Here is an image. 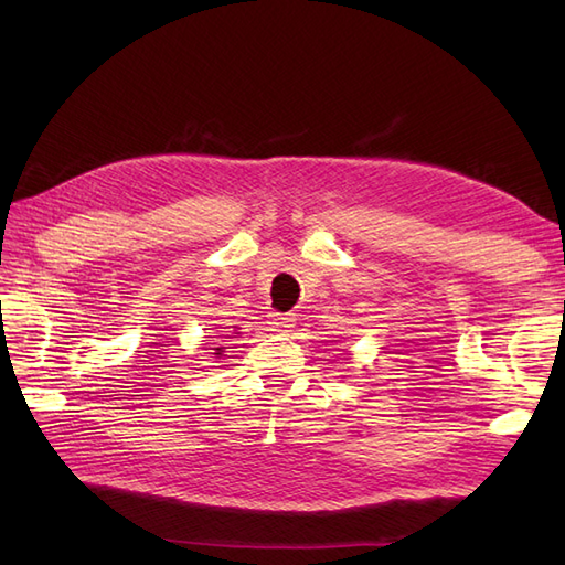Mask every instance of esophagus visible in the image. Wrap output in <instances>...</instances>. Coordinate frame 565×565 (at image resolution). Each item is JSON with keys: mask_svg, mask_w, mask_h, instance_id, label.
<instances>
[{"mask_svg": "<svg viewBox=\"0 0 565 565\" xmlns=\"http://www.w3.org/2000/svg\"><path fill=\"white\" fill-rule=\"evenodd\" d=\"M268 324L273 332H289L295 328V316L292 313H270Z\"/></svg>", "mask_w": 565, "mask_h": 565, "instance_id": "34e87169", "label": "esophagus"}]
</instances>
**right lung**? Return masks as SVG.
<instances>
[{"mask_svg":"<svg viewBox=\"0 0 565 565\" xmlns=\"http://www.w3.org/2000/svg\"><path fill=\"white\" fill-rule=\"evenodd\" d=\"M216 355H221V347H218V349H216Z\"/></svg>","mask_w":565,"mask_h":565,"instance_id":"right-lung-1","label":"right lung"}]
</instances>
